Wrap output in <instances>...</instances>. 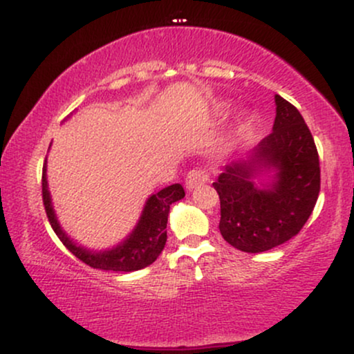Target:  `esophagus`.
<instances>
[{"instance_id": "1", "label": "esophagus", "mask_w": 354, "mask_h": 354, "mask_svg": "<svg viewBox=\"0 0 354 354\" xmlns=\"http://www.w3.org/2000/svg\"><path fill=\"white\" fill-rule=\"evenodd\" d=\"M206 181H208V173L203 171V169H193V171H189L188 174H186L185 186H186V189L191 191V189L198 188V186L205 185Z\"/></svg>"}]
</instances>
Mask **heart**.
Masks as SVG:
<instances>
[{
    "label": "heart",
    "mask_w": 354,
    "mask_h": 354,
    "mask_svg": "<svg viewBox=\"0 0 354 354\" xmlns=\"http://www.w3.org/2000/svg\"><path fill=\"white\" fill-rule=\"evenodd\" d=\"M228 109H230L228 101H219V103L214 104V113H216L218 116L226 115V113H228ZM245 129H246V118L241 115V116H238L236 121L230 126L228 131L219 138V141L216 145V154L221 156V154H228L230 151H233V149L236 148L239 138H241L243 133H245Z\"/></svg>",
    "instance_id": "heart-1"
}]
</instances>
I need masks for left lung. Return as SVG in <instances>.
Returning <instances> with one entry per match:
<instances>
[{
    "mask_svg": "<svg viewBox=\"0 0 354 354\" xmlns=\"http://www.w3.org/2000/svg\"><path fill=\"white\" fill-rule=\"evenodd\" d=\"M273 131L213 183L221 203L219 231L245 253H263L299 233L319 194L315 140L293 104L274 95Z\"/></svg>",
    "mask_w": 354,
    "mask_h": 354,
    "instance_id": "1",
    "label": "left lung"
}]
</instances>
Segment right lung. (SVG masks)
Here are the masks:
<instances>
[{"label": "right lung", "mask_w": 354, "mask_h": 354, "mask_svg": "<svg viewBox=\"0 0 354 354\" xmlns=\"http://www.w3.org/2000/svg\"><path fill=\"white\" fill-rule=\"evenodd\" d=\"M71 116V115H70ZM68 116V118H70ZM51 148V145H50ZM48 160L43 166V203L51 228L64 246L76 258L91 268L104 271H138L156 261L166 245V225H168L169 206L185 198V189L180 183L166 186L158 193H153L146 200L143 211L138 218L135 228L116 245L104 250H91L73 239L61 226L53 206L50 186H48Z\"/></svg>", "instance_id": "right-lung-1"}]
</instances>
